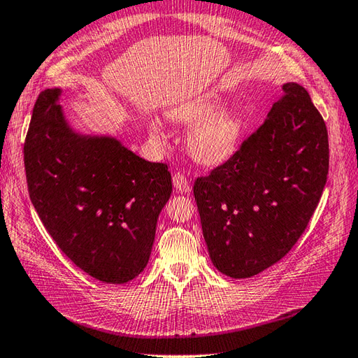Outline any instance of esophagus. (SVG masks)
Returning a JSON list of instances; mask_svg holds the SVG:
<instances>
[{
	"label": "esophagus",
	"mask_w": 358,
	"mask_h": 358,
	"mask_svg": "<svg viewBox=\"0 0 358 358\" xmlns=\"http://www.w3.org/2000/svg\"><path fill=\"white\" fill-rule=\"evenodd\" d=\"M172 181H173V187L177 189L178 192L187 194L191 191V183H189V180L186 178V175L183 172H175Z\"/></svg>",
	"instance_id": "1"
}]
</instances>
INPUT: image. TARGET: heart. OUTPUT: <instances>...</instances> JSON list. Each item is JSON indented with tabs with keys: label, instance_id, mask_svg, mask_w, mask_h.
<instances>
[{
	"label": "heart",
	"instance_id": "b5f03b06",
	"mask_svg": "<svg viewBox=\"0 0 358 358\" xmlns=\"http://www.w3.org/2000/svg\"><path fill=\"white\" fill-rule=\"evenodd\" d=\"M225 101L215 94H200L172 107L167 117L181 127H191L187 150L205 166H219L234 155L239 147L245 121L239 111L223 108ZM152 135L164 141V131L157 121L149 122Z\"/></svg>",
	"mask_w": 358,
	"mask_h": 358
}]
</instances>
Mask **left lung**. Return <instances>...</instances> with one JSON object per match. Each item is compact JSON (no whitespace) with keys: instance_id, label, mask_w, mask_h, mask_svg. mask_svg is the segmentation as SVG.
<instances>
[{"instance_id":"left-lung-1","label":"left lung","mask_w":358,"mask_h":358,"mask_svg":"<svg viewBox=\"0 0 358 358\" xmlns=\"http://www.w3.org/2000/svg\"><path fill=\"white\" fill-rule=\"evenodd\" d=\"M264 124L227 163L194 183L214 267L251 278L289 253L326 186L329 139L304 87L282 85Z\"/></svg>"}]
</instances>
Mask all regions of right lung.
<instances>
[{
	"label": "right lung",
	"instance_id": "1",
	"mask_svg": "<svg viewBox=\"0 0 358 358\" xmlns=\"http://www.w3.org/2000/svg\"><path fill=\"white\" fill-rule=\"evenodd\" d=\"M60 94L45 90L32 110L24 141L31 201L77 267L102 282H129L149 262L158 215L172 192L171 172L116 138L74 131Z\"/></svg>",
	"mask_w": 358,
	"mask_h": 358
}]
</instances>
